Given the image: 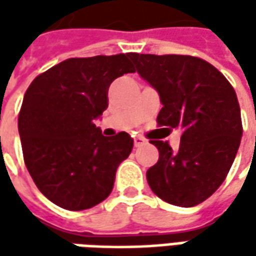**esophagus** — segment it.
<instances>
[{"label":"esophagus","mask_w":256,"mask_h":256,"mask_svg":"<svg viewBox=\"0 0 256 256\" xmlns=\"http://www.w3.org/2000/svg\"><path fill=\"white\" fill-rule=\"evenodd\" d=\"M144 144H145V140H144L142 136H135V138H134V145H135V146H141Z\"/></svg>","instance_id":"34e87169"}]
</instances>
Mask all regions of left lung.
Wrapping results in <instances>:
<instances>
[{
	"label": "left lung",
	"mask_w": 256,
	"mask_h": 256,
	"mask_svg": "<svg viewBox=\"0 0 256 256\" xmlns=\"http://www.w3.org/2000/svg\"><path fill=\"white\" fill-rule=\"evenodd\" d=\"M136 72L160 94L156 121L180 128L181 144L151 141L160 160L146 171L152 192L168 204L190 208L216 191L236 156L241 110L228 80L210 62L190 55L131 52Z\"/></svg>",
	"instance_id": "1"
}]
</instances>
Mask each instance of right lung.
Returning a JSON list of instances; mask_svg holds the SVG:
<instances>
[{
    "label": "right lung",
    "mask_w": 256,
    "mask_h": 256,
    "mask_svg": "<svg viewBox=\"0 0 256 256\" xmlns=\"http://www.w3.org/2000/svg\"><path fill=\"white\" fill-rule=\"evenodd\" d=\"M130 54L70 58L38 75L18 116L26 170L55 205L82 211L102 202L134 140L126 132L104 136L94 124L108 108L114 80L135 68Z\"/></svg>",
    "instance_id": "add662e5"
}]
</instances>
